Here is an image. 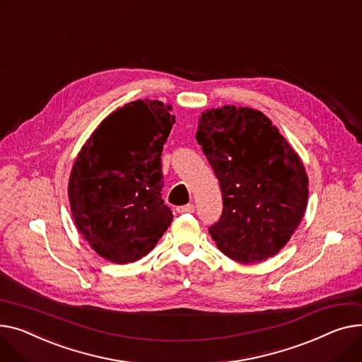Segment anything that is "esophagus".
<instances>
[{
    "instance_id": "esophagus-1",
    "label": "esophagus",
    "mask_w": 362,
    "mask_h": 362,
    "mask_svg": "<svg viewBox=\"0 0 362 362\" xmlns=\"http://www.w3.org/2000/svg\"><path fill=\"white\" fill-rule=\"evenodd\" d=\"M178 214H193L194 211V204H185V206H178L177 207Z\"/></svg>"
}]
</instances>
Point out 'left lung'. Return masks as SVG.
Returning <instances> with one entry per match:
<instances>
[{
  "instance_id": "8db88e82",
  "label": "left lung",
  "mask_w": 362,
  "mask_h": 362,
  "mask_svg": "<svg viewBox=\"0 0 362 362\" xmlns=\"http://www.w3.org/2000/svg\"><path fill=\"white\" fill-rule=\"evenodd\" d=\"M196 139L222 189V216L209 228L218 248L244 264L278 254L307 209L298 153L263 112L233 105L202 112Z\"/></svg>"
}]
</instances>
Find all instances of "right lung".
<instances>
[{"mask_svg":"<svg viewBox=\"0 0 362 362\" xmlns=\"http://www.w3.org/2000/svg\"><path fill=\"white\" fill-rule=\"evenodd\" d=\"M169 111L160 100L125 103L98 125L73 163L74 223L105 260L137 262L173 222L160 197V155L175 122Z\"/></svg>","mask_w":362,"mask_h":362,"instance_id":"add662e5","label":"right lung"}]
</instances>
